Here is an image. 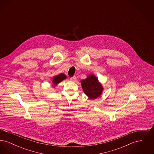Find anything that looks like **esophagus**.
<instances>
[{
	"instance_id": "esophagus-1",
	"label": "esophagus",
	"mask_w": 154,
	"mask_h": 154,
	"mask_svg": "<svg viewBox=\"0 0 154 154\" xmlns=\"http://www.w3.org/2000/svg\"><path fill=\"white\" fill-rule=\"evenodd\" d=\"M70 80L72 81H75L76 80H77V78H76L75 76H73V77H71V78H70Z\"/></svg>"
}]
</instances>
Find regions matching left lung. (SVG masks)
<instances>
[{"mask_svg": "<svg viewBox=\"0 0 154 154\" xmlns=\"http://www.w3.org/2000/svg\"><path fill=\"white\" fill-rule=\"evenodd\" d=\"M81 84L84 92L90 99H95L102 94V85L94 74L88 75L85 80L81 81Z\"/></svg>", "mask_w": 154, "mask_h": 154, "instance_id": "obj_1", "label": "left lung"}]
</instances>
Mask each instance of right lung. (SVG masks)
<instances>
[{"label":"right lung","mask_w":154,"mask_h":154,"mask_svg":"<svg viewBox=\"0 0 154 154\" xmlns=\"http://www.w3.org/2000/svg\"><path fill=\"white\" fill-rule=\"evenodd\" d=\"M66 79V75H65L63 73L59 74L58 75L54 76L52 79V85H53V87L55 88V86H57L61 81H62Z\"/></svg>","instance_id":"add662e5"}]
</instances>
